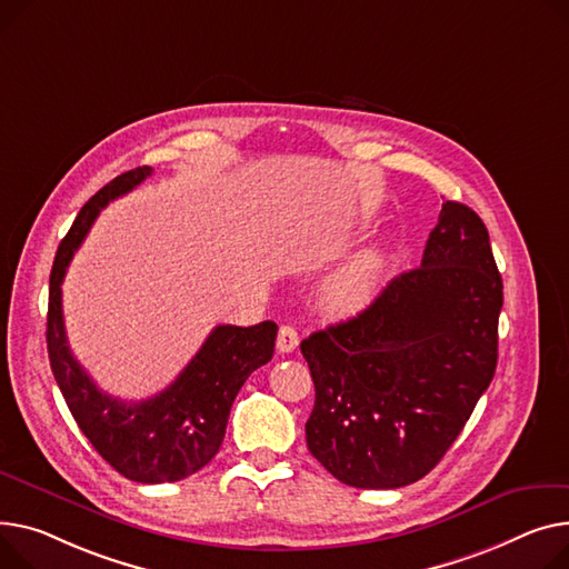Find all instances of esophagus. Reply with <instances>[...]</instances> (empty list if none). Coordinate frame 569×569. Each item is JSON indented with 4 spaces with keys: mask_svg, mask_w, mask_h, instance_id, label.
Wrapping results in <instances>:
<instances>
[{
    "mask_svg": "<svg viewBox=\"0 0 569 569\" xmlns=\"http://www.w3.org/2000/svg\"><path fill=\"white\" fill-rule=\"evenodd\" d=\"M297 346H299V336H297L295 327H290V325H281V329H279V338H277V350H279V352H283V355H288V352H292Z\"/></svg>",
    "mask_w": 569,
    "mask_h": 569,
    "instance_id": "34e87169",
    "label": "esophagus"
}]
</instances>
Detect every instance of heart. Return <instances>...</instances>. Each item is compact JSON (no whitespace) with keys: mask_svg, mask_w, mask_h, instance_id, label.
<instances>
[{"mask_svg":"<svg viewBox=\"0 0 569 569\" xmlns=\"http://www.w3.org/2000/svg\"><path fill=\"white\" fill-rule=\"evenodd\" d=\"M375 274V258H363L355 262L348 272L338 277L333 283V299L343 307H357L366 297Z\"/></svg>","mask_w":569,"mask_h":569,"instance_id":"b5f03b06","label":"heart"}]
</instances>
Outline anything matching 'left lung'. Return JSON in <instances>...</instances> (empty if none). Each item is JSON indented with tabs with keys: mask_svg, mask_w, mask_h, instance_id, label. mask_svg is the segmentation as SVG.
Wrapping results in <instances>:
<instances>
[{
	"mask_svg": "<svg viewBox=\"0 0 569 569\" xmlns=\"http://www.w3.org/2000/svg\"><path fill=\"white\" fill-rule=\"evenodd\" d=\"M501 307L482 219L446 201L421 268L396 277L357 318L301 340L316 385L311 456L361 489L430 473L495 377Z\"/></svg>",
	"mask_w": 569,
	"mask_h": 569,
	"instance_id": "obj_1",
	"label": "left lung"
}]
</instances>
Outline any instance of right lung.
Instances as JSON below:
<instances>
[{
    "instance_id": "right-lung-1",
    "label": "right lung",
    "mask_w": 569,
    "mask_h": 569,
    "mask_svg": "<svg viewBox=\"0 0 569 569\" xmlns=\"http://www.w3.org/2000/svg\"><path fill=\"white\" fill-rule=\"evenodd\" d=\"M150 173V167H137L117 176L74 217L50 272L46 336L54 380L91 446L121 476L158 485L192 476L217 456L231 405L247 377L272 359L279 327L272 320L253 327H214L176 382L148 400L126 402L98 389L68 348L61 283L100 210L132 192Z\"/></svg>"
}]
</instances>
